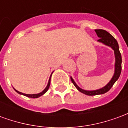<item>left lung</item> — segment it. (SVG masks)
I'll return each mask as SVG.
<instances>
[{"mask_svg":"<svg viewBox=\"0 0 128 128\" xmlns=\"http://www.w3.org/2000/svg\"><path fill=\"white\" fill-rule=\"evenodd\" d=\"M96 32L97 36L99 37V39L98 41L100 42L104 43V44L109 46L114 50V55H115V70H114V74L113 75L112 80L110 81V82L107 85L104 86V88H102L99 90H84L83 89L80 88L79 86L75 84L74 80H72V78H70L71 82L74 84V86L76 87V88L78 89L79 91L82 92L84 94L89 96H92V95H96V94H104L106 92H107L110 90L114 84L115 83V82L118 79L119 76L121 75V62H122V59H121V55L120 51H119V47L117 41L114 37L110 34L108 32L103 30V29H95L94 30Z\"/></svg>","mask_w":128,"mask_h":128,"instance_id":"8db88e82","label":"left lung"}]
</instances>
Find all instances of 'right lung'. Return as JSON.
I'll return each instance as SVG.
<instances>
[{"label": "right lung", "mask_w": 128, "mask_h": 128, "mask_svg": "<svg viewBox=\"0 0 128 128\" xmlns=\"http://www.w3.org/2000/svg\"><path fill=\"white\" fill-rule=\"evenodd\" d=\"M50 77H51V75H50ZM50 78H49V80H48V85L46 87V88L43 90V91L42 92H40V93H38V94H24V93H22V92H20L18 91V90H16V89H14L18 93H19V94H23V95H24V96H27V97H31V98H38L39 96H42V94H44L47 91L48 89V88H49V86H50Z\"/></svg>", "instance_id": "add662e5"}]
</instances>
